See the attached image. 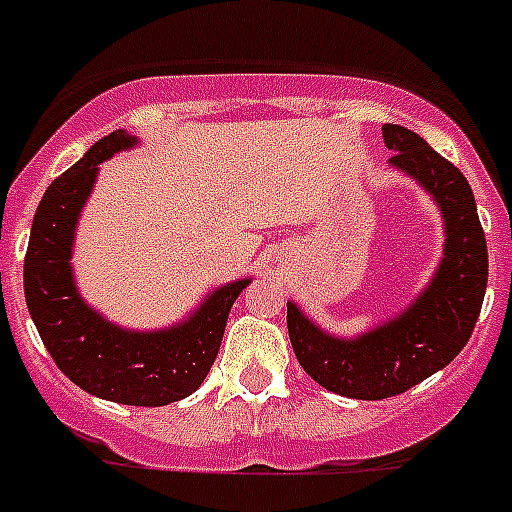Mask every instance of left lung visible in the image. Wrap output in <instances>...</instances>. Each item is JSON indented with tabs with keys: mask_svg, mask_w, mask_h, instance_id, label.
Listing matches in <instances>:
<instances>
[{
	"mask_svg": "<svg viewBox=\"0 0 512 512\" xmlns=\"http://www.w3.org/2000/svg\"><path fill=\"white\" fill-rule=\"evenodd\" d=\"M390 166L414 176L445 221V252L427 289L401 315L356 338H336L317 328L294 302H286V325L302 369L330 393L380 401L435 375L471 338L487 291V239L474 192L448 158L416 132L385 124Z\"/></svg>",
	"mask_w": 512,
	"mask_h": 512,
	"instance_id": "left-lung-1",
	"label": "left lung"
}]
</instances>
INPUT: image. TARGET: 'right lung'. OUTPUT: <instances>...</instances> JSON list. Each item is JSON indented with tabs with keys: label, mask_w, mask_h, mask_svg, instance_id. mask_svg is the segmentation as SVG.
<instances>
[{
	"label": "right lung",
	"mask_w": 512,
	"mask_h": 512,
	"mask_svg": "<svg viewBox=\"0 0 512 512\" xmlns=\"http://www.w3.org/2000/svg\"><path fill=\"white\" fill-rule=\"evenodd\" d=\"M135 143L124 130L111 132L49 184L25 252V302L51 359L85 393L124 406H166L203 385L221 349L231 304L249 278L208 294L174 328L150 333L119 328L85 304L70 265L77 218L96 184L98 163Z\"/></svg>",
	"instance_id": "obj_1"
}]
</instances>
